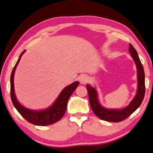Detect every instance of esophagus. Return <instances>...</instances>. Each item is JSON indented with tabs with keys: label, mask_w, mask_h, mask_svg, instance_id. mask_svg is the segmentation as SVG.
Instances as JSON below:
<instances>
[{
	"label": "esophagus",
	"mask_w": 153,
	"mask_h": 153,
	"mask_svg": "<svg viewBox=\"0 0 153 153\" xmlns=\"http://www.w3.org/2000/svg\"><path fill=\"white\" fill-rule=\"evenodd\" d=\"M79 80L80 82L82 84H85L88 82V77L86 74H81V75L79 77Z\"/></svg>",
	"instance_id": "obj_1"
}]
</instances>
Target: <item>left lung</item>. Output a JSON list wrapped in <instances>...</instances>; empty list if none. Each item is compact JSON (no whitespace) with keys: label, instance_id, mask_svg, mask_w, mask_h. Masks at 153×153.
Segmentation results:
<instances>
[{"label":"left lung","instance_id":"left-lung-1","mask_svg":"<svg viewBox=\"0 0 153 153\" xmlns=\"http://www.w3.org/2000/svg\"><path fill=\"white\" fill-rule=\"evenodd\" d=\"M129 52L131 56L134 60L137 71V91L134 100L131 101L128 106L123 109H108L101 106L97 99V94L96 89L90 85L86 84V89L88 90V96H89L90 104L91 109L94 114L100 119L113 122V123H118L121 122L134 113L137 108L140 106L143 100L145 92V73L143 65H142L140 57L138 56L137 51L134 48L131 44L129 47Z\"/></svg>","mask_w":153,"mask_h":153}]
</instances>
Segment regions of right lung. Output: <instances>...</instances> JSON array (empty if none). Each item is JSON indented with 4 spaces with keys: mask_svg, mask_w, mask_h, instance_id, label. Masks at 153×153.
Returning a JSON list of instances; mask_svg holds the SVG:
<instances>
[{
    "mask_svg": "<svg viewBox=\"0 0 153 153\" xmlns=\"http://www.w3.org/2000/svg\"><path fill=\"white\" fill-rule=\"evenodd\" d=\"M25 51V50L23 51L22 53L20 54L19 59L18 62H16L14 67H13L11 76H10V96H11V100L13 106L27 121L34 125L44 126H48L56 123L60 119H62L63 115L65 114L67 101L71 94L73 93L74 90L79 86V82L76 81V82H74L64 88L55 102L53 103L52 106L46 108V109L37 111L30 110L27 108L24 107L18 102L16 99L14 93V88H13V86H14V84H13V76H14L16 67Z\"/></svg>",
    "mask_w": 153,
    "mask_h": 153,
    "instance_id": "1",
    "label": "right lung"
}]
</instances>
